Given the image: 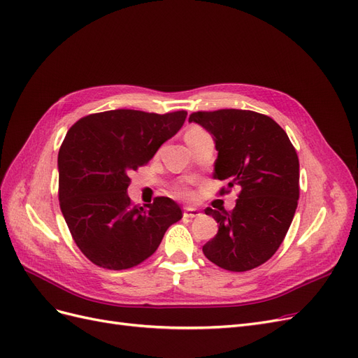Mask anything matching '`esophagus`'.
Returning a JSON list of instances; mask_svg holds the SVG:
<instances>
[{
	"label": "esophagus",
	"mask_w": 358,
	"mask_h": 358,
	"mask_svg": "<svg viewBox=\"0 0 358 358\" xmlns=\"http://www.w3.org/2000/svg\"><path fill=\"white\" fill-rule=\"evenodd\" d=\"M200 215V210L196 208H185L183 209V218H196Z\"/></svg>",
	"instance_id": "esophagus-1"
}]
</instances>
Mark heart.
I'll return each instance as SVG.
<instances>
[{"label": "heart", "instance_id": "b5f03b06", "mask_svg": "<svg viewBox=\"0 0 358 358\" xmlns=\"http://www.w3.org/2000/svg\"><path fill=\"white\" fill-rule=\"evenodd\" d=\"M197 131H201V128H199V127H192L191 129H188V133L187 134H192V133H197ZM176 192L179 194V196H189V191H188V188L187 187H178L176 188Z\"/></svg>", "mask_w": 358, "mask_h": 358}]
</instances>
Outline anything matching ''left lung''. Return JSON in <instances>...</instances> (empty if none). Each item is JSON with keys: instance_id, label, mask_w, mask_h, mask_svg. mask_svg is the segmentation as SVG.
<instances>
[{"instance_id": "8db88e82", "label": "left lung", "mask_w": 358, "mask_h": 358, "mask_svg": "<svg viewBox=\"0 0 358 358\" xmlns=\"http://www.w3.org/2000/svg\"><path fill=\"white\" fill-rule=\"evenodd\" d=\"M213 136L218 158L215 179L239 187L231 212L206 208L218 233L203 254L221 268L246 272L273 257L294 218L299 200V157L287 133L272 117L252 110L194 112ZM221 188L220 194L229 192Z\"/></svg>"}]
</instances>
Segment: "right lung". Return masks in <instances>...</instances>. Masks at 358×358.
I'll return each mask as SVG.
<instances>
[{"mask_svg":"<svg viewBox=\"0 0 358 358\" xmlns=\"http://www.w3.org/2000/svg\"><path fill=\"white\" fill-rule=\"evenodd\" d=\"M185 117V110L117 109L85 116L69 129L58 154L59 206L73 241L95 266L125 270L143 263L182 218L171 199L138 206L127 188L131 171L148 164Z\"/></svg>","mask_w":358,"mask_h":358,"instance_id":"right-lung-1","label":"right lung"}]
</instances>
